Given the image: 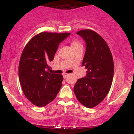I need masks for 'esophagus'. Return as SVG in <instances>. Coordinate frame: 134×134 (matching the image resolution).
<instances>
[{"instance_id": "esophagus-1", "label": "esophagus", "mask_w": 134, "mask_h": 134, "mask_svg": "<svg viewBox=\"0 0 134 134\" xmlns=\"http://www.w3.org/2000/svg\"><path fill=\"white\" fill-rule=\"evenodd\" d=\"M67 76H69L68 74H66V73H64V74H63V77H64V79H65V78L67 77Z\"/></svg>"}]
</instances>
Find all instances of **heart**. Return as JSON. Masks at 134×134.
Returning <instances> with one entry per match:
<instances>
[{"label":"heart","instance_id":"1","mask_svg":"<svg viewBox=\"0 0 134 134\" xmlns=\"http://www.w3.org/2000/svg\"><path fill=\"white\" fill-rule=\"evenodd\" d=\"M77 44H79V43H77L76 42H73L72 43V46H74V45H77Z\"/></svg>","mask_w":134,"mask_h":134}]
</instances>
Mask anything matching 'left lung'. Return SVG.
<instances>
[{"label": "left lung", "mask_w": 134, "mask_h": 134, "mask_svg": "<svg viewBox=\"0 0 134 134\" xmlns=\"http://www.w3.org/2000/svg\"><path fill=\"white\" fill-rule=\"evenodd\" d=\"M77 34L86 42L82 65L87 70L86 76L77 80L74 92L82 105L92 108L103 100L110 90L114 73L113 60L100 35L90 30H81Z\"/></svg>", "instance_id": "left-lung-1"}]
</instances>
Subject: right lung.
Returning <instances> with one entry per match:
<instances>
[{"instance_id": "1", "label": "right lung", "mask_w": 134, "mask_h": 134, "mask_svg": "<svg viewBox=\"0 0 134 134\" xmlns=\"http://www.w3.org/2000/svg\"><path fill=\"white\" fill-rule=\"evenodd\" d=\"M70 33L38 34L23 50L19 65V82L27 99L37 107H44L55 99L62 86L63 76L50 73L48 65L58 45Z\"/></svg>"}]
</instances>
